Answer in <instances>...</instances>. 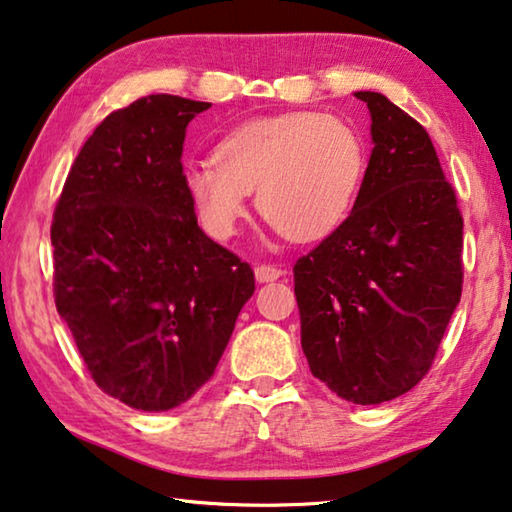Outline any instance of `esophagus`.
<instances>
[{
	"instance_id": "obj_1",
	"label": "esophagus",
	"mask_w": 512,
	"mask_h": 512,
	"mask_svg": "<svg viewBox=\"0 0 512 512\" xmlns=\"http://www.w3.org/2000/svg\"><path fill=\"white\" fill-rule=\"evenodd\" d=\"M254 272H256V279L261 281V283H265V281H276L281 276V270L276 265H270V263H258L256 267H254Z\"/></svg>"
}]
</instances>
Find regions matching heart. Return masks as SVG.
I'll return each instance as SVG.
<instances>
[{"label": "heart", "instance_id": "heart-1", "mask_svg": "<svg viewBox=\"0 0 512 512\" xmlns=\"http://www.w3.org/2000/svg\"><path fill=\"white\" fill-rule=\"evenodd\" d=\"M215 161L186 170L204 229L231 238L256 190V208L281 236L326 238L347 220L365 174V145L342 117L295 111L242 124L217 142Z\"/></svg>", "mask_w": 512, "mask_h": 512}]
</instances>
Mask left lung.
I'll return each mask as SVG.
<instances>
[{"mask_svg":"<svg viewBox=\"0 0 512 512\" xmlns=\"http://www.w3.org/2000/svg\"><path fill=\"white\" fill-rule=\"evenodd\" d=\"M354 208L295 263L301 349L313 376L360 406L420 383L463 292V215L429 133L381 92Z\"/></svg>","mask_w":512,"mask_h":512,"instance_id":"1","label":"left lung"}]
</instances>
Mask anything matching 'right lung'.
<instances>
[{
    "mask_svg": "<svg viewBox=\"0 0 512 512\" xmlns=\"http://www.w3.org/2000/svg\"><path fill=\"white\" fill-rule=\"evenodd\" d=\"M208 102L149 95L92 131L54 208V301L99 388L161 413L215 374L249 263L197 226L181 152Z\"/></svg>",
    "mask_w": 512,
    "mask_h": 512,
    "instance_id": "right-lung-1",
    "label": "right lung"
}]
</instances>
